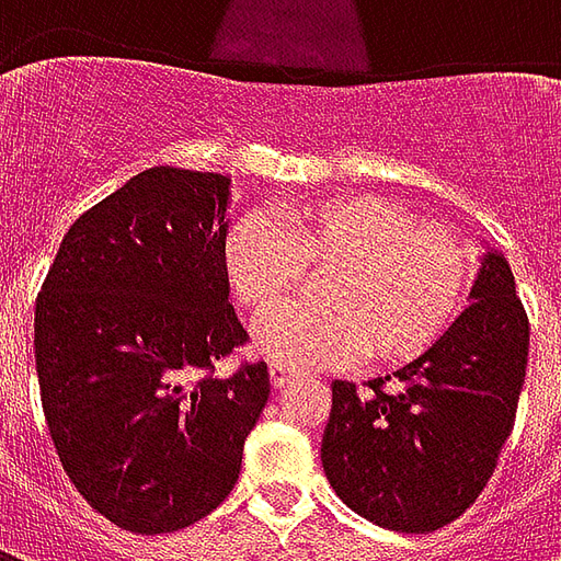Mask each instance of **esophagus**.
I'll return each instance as SVG.
<instances>
[{
  "label": "esophagus",
  "mask_w": 561,
  "mask_h": 561,
  "mask_svg": "<svg viewBox=\"0 0 561 561\" xmlns=\"http://www.w3.org/2000/svg\"><path fill=\"white\" fill-rule=\"evenodd\" d=\"M294 378H300V373L291 369V366L279 364V360L270 364V381H273V388H285V385H291Z\"/></svg>",
  "instance_id": "esophagus-1"
}]
</instances>
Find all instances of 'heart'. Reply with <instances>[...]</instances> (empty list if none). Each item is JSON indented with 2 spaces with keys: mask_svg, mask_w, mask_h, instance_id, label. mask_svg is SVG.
<instances>
[{
  "mask_svg": "<svg viewBox=\"0 0 561 561\" xmlns=\"http://www.w3.org/2000/svg\"><path fill=\"white\" fill-rule=\"evenodd\" d=\"M321 309H297L257 330V352L279 364H405L430 352L466 306L471 255L445 228L376 195L309 197L279 225L245 216L225 243V273L240 304L270 318L300 291L306 273Z\"/></svg>",
  "mask_w": 561,
  "mask_h": 561,
  "instance_id": "obj_1",
  "label": "heart"
}]
</instances>
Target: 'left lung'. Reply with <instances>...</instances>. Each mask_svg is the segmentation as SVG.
Here are the masks:
<instances>
[{"mask_svg":"<svg viewBox=\"0 0 561 561\" xmlns=\"http://www.w3.org/2000/svg\"><path fill=\"white\" fill-rule=\"evenodd\" d=\"M471 300L430 352L393 376L369 390L330 385L324 474L345 505L381 529L423 535L466 514L514 430L529 318L505 257H483Z\"/></svg>","mask_w":561,"mask_h":561,"instance_id":"obj_1","label":"left lung"}]
</instances>
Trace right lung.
<instances>
[{
  "label": "right lung",
  "instance_id": "add662e5",
  "mask_svg": "<svg viewBox=\"0 0 561 561\" xmlns=\"http://www.w3.org/2000/svg\"><path fill=\"white\" fill-rule=\"evenodd\" d=\"M221 173L149 168L87 209L35 300L47 433L78 493L119 529L180 531L240 478L270 373L216 364L249 333L228 304Z\"/></svg>",
  "mask_w": 561,
  "mask_h": 561
}]
</instances>
